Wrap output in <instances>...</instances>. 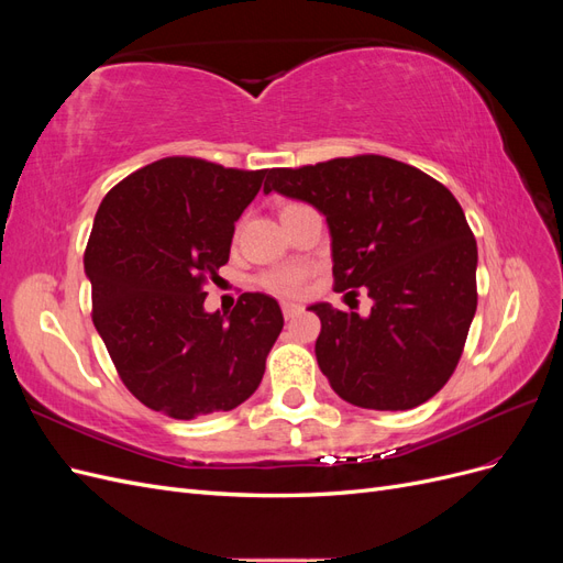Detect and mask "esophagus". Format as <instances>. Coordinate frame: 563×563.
Returning a JSON list of instances; mask_svg holds the SVG:
<instances>
[{
	"label": "esophagus",
	"instance_id": "esophagus-1",
	"mask_svg": "<svg viewBox=\"0 0 563 563\" xmlns=\"http://www.w3.org/2000/svg\"><path fill=\"white\" fill-rule=\"evenodd\" d=\"M282 312H284V317H286V319H294V317H298V314L302 312V305L284 300V302H282Z\"/></svg>",
	"mask_w": 563,
	"mask_h": 563
}]
</instances>
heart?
<instances>
[{
	"label": "heart",
	"mask_w": 563,
	"mask_h": 563,
	"mask_svg": "<svg viewBox=\"0 0 563 563\" xmlns=\"http://www.w3.org/2000/svg\"><path fill=\"white\" fill-rule=\"evenodd\" d=\"M298 203H286V209H294ZM310 279V267L305 265H279L263 272L258 284L265 288V291L275 294V296H300L305 291V284Z\"/></svg>",
	"instance_id": "1"
}]
</instances>
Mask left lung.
Returning a JSON list of instances; mask_svg holds the SVG:
<instances>
[{
    "label": "left lung",
    "instance_id": "8db88e82",
    "mask_svg": "<svg viewBox=\"0 0 563 563\" xmlns=\"http://www.w3.org/2000/svg\"><path fill=\"white\" fill-rule=\"evenodd\" d=\"M327 216L333 291L373 300L368 317L312 305L317 362L338 397L406 411L449 383L476 312V240L449 187L383 155L269 168L265 192Z\"/></svg>",
    "mask_w": 563,
    "mask_h": 563
}]
</instances>
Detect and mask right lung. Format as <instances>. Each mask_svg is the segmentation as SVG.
Listing matches in <instances>:
<instances>
[{
    "instance_id": "obj_1",
    "label": "right lung",
    "mask_w": 563,
    "mask_h": 563,
    "mask_svg": "<svg viewBox=\"0 0 563 563\" xmlns=\"http://www.w3.org/2000/svg\"><path fill=\"white\" fill-rule=\"evenodd\" d=\"M267 168L164 157L100 201L84 251L91 319L131 395L157 413L195 420L232 411L265 373L282 333L275 298L242 294L232 312H203L209 282L230 261L234 223Z\"/></svg>"
}]
</instances>
